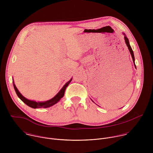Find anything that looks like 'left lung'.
Segmentation results:
<instances>
[{"label":"left lung","instance_id":"1","mask_svg":"<svg viewBox=\"0 0 153 153\" xmlns=\"http://www.w3.org/2000/svg\"><path fill=\"white\" fill-rule=\"evenodd\" d=\"M123 34L125 35L124 38H125V43H126V45H127V47H128V50H129V52H130L131 55V57H132V59H133V62H134V66H135V67L136 68V65H135V63H134V60H135V59H134V56L133 51V50H132L131 47V46H130V45H129V40H128V39L127 38V37L125 36V34L124 33H123Z\"/></svg>","mask_w":153,"mask_h":153}]
</instances>
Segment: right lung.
I'll use <instances>...</instances> for the list:
<instances>
[{
	"mask_svg": "<svg viewBox=\"0 0 153 153\" xmlns=\"http://www.w3.org/2000/svg\"><path fill=\"white\" fill-rule=\"evenodd\" d=\"M71 80H72V79H71L67 83H65V85L63 86V88L60 90V91L53 98H52L51 99H50L49 100H47L46 102H37L36 101H33V100H30L26 99L25 97H24L20 93L19 90L16 88L15 84L14 83V82H13V86H14L15 91H16L17 96L20 98V99L22 101L24 102L26 105H27L30 107L33 108H48V107H50V106L54 105L56 103H57L60 100V99L63 97L65 90H66V88L68 86V85H69V83L71 82Z\"/></svg>",
	"mask_w": 153,
	"mask_h": 153,
	"instance_id": "right-lung-1",
	"label": "right lung"
}]
</instances>
